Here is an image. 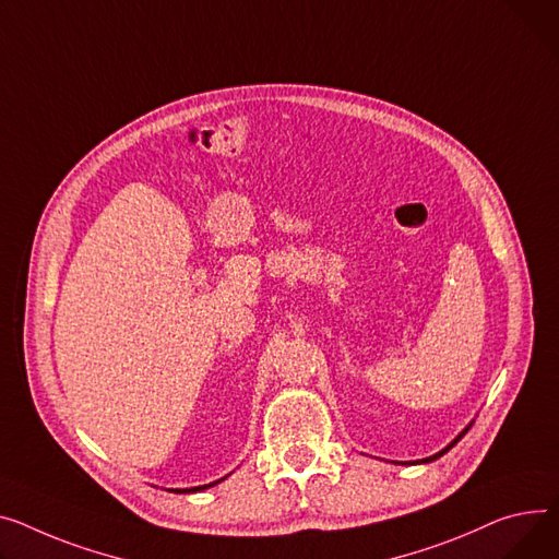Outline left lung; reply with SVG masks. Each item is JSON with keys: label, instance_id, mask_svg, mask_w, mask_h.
Here are the masks:
<instances>
[{"label": "left lung", "instance_id": "8db88e82", "mask_svg": "<svg viewBox=\"0 0 559 559\" xmlns=\"http://www.w3.org/2000/svg\"><path fill=\"white\" fill-rule=\"evenodd\" d=\"M469 427H472V425H467V427H465V429H463V431H461V433H459V436H456V438H454V440H452V442H450V444H448V448H444V450H440V452H438V454H433V456H429V459H423V461H416V463H431V461H436V459H440V456H442V454H448V452H450V450H452V448H454V444H456V442H459V440H461V438H463V436H465V433H467V431H469Z\"/></svg>", "mask_w": 559, "mask_h": 559}]
</instances>
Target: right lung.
I'll list each match as a JSON object with an SVG mask.
<instances>
[{
	"label": "right lung",
	"mask_w": 559,
	"mask_h": 559,
	"mask_svg": "<svg viewBox=\"0 0 559 559\" xmlns=\"http://www.w3.org/2000/svg\"><path fill=\"white\" fill-rule=\"evenodd\" d=\"M222 480V478H219ZM219 480H215V483H209V486H198V488H183V490H175L177 495H186V492H200V490H206V488H213V486H217Z\"/></svg>",
	"instance_id": "right-lung-1"
}]
</instances>
